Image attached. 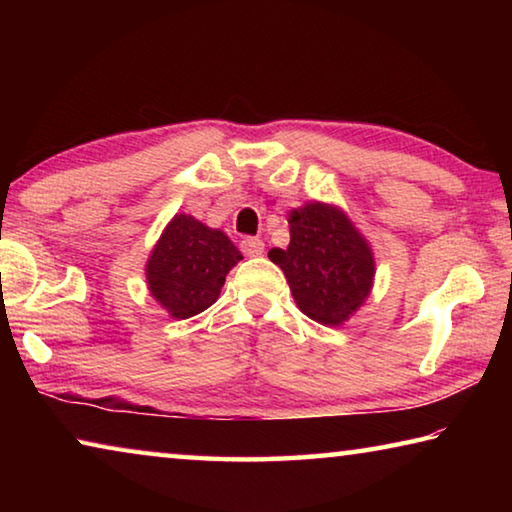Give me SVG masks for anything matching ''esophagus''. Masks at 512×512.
Wrapping results in <instances>:
<instances>
[{
  "label": "esophagus",
  "mask_w": 512,
  "mask_h": 512,
  "mask_svg": "<svg viewBox=\"0 0 512 512\" xmlns=\"http://www.w3.org/2000/svg\"><path fill=\"white\" fill-rule=\"evenodd\" d=\"M241 253H244L246 257H259L264 253V241L259 237L241 239Z\"/></svg>",
  "instance_id": "esophagus-1"
}]
</instances>
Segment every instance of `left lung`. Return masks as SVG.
Returning a JSON list of instances; mask_svg holds the SVG:
<instances>
[{
  "mask_svg": "<svg viewBox=\"0 0 512 512\" xmlns=\"http://www.w3.org/2000/svg\"><path fill=\"white\" fill-rule=\"evenodd\" d=\"M289 248L268 250L282 268L302 314L341 325L368 298L375 262L348 216L323 203L291 212Z\"/></svg>",
  "mask_w": 512,
  "mask_h": 512,
  "instance_id": "left-lung-1",
  "label": "left lung"
}]
</instances>
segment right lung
Masks as SVG:
<instances>
[{"label": "right lung", "instance_id": "obj_1", "mask_svg": "<svg viewBox=\"0 0 512 512\" xmlns=\"http://www.w3.org/2000/svg\"><path fill=\"white\" fill-rule=\"evenodd\" d=\"M241 259L221 230L187 214H176L146 264L153 298L176 318H189L214 305L225 275Z\"/></svg>", "mask_w": 512, "mask_h": 512}]
</instances>
